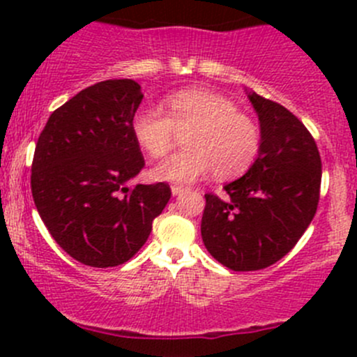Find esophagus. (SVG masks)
<instances>
[{"label":"esophagus","mask_w":357,"mask_h":357,"mask_svg":"<svg viewBox=\"0 0 357 357\" xmlns=\"http://www.w3.org/2000/svg\"><path fill=\"white\" fill-rule=\"evenodd\" d=\"M171 192H172V195L178 197V195H181V193H185V192H186V188H185V186H178V185H174V186H171Z\"/></svg>","instance_id":"34e87169"}]
</instances>
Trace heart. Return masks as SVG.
I'll list each match as a JSON object with an SVG mask.
<instances>
[{"instance_id": "heart-1", "label": "heart", "mask_w": 357, "mask_h": 357, "mask_svg": "<svg viewBox=\"0 0 357 357\" xmlns=\"http://www.w3.org/2000/svg\"><path fill=\"white\" fill-rule=\"evenodd\" d=\"M165 112L143 107L131 119V131L150 157H164L172 149L176 131L186 132V150L153 167L155 179L188 185L214 169L221 179L243 174L259 155L261 129L235 103L219 93L188 88L169 95Z\"/></svg>"}]
</instances>
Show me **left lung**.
<instances>
[{
	"label": "left lung",
	"mask_w": 357,
	"mask_h": 357,
	"mask_svg": "<svg viewBox=\"0 0 357 357\" xmlns=\"http://www.w3.org/2000/svg\"><path fill=\"white\" fill-rule=\"evenodd\" d=\"M261 124V150L250 169L205 195L202 240L233 271H257L295 247L319 202L321 158L305 126L280 103L248 93Z\"/></svg>",
	"instance_id": "left-lung-1"
}]
</instances>
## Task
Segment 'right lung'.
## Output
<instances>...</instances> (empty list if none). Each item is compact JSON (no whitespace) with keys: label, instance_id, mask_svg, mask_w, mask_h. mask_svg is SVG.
I'll return each instance as SVG.
<instances>
[{"label":"right lung","instance_id":"right-lung-1","mask_svg":"<svg viewBox=\"0 0 357 357\" xmlns=\"http://www.w3.org/2000/svg\"><path fill=\"white\" fill-rule=\"evenodd\" d=\"M142 100L132 79L96 82L53 112L36 143V208L55 242L81 264L129 261L171 199L167 183L128 186L145 167L131 131Z\"/></svg>","mask_w":357,"mask_h":357}]
</instances>
